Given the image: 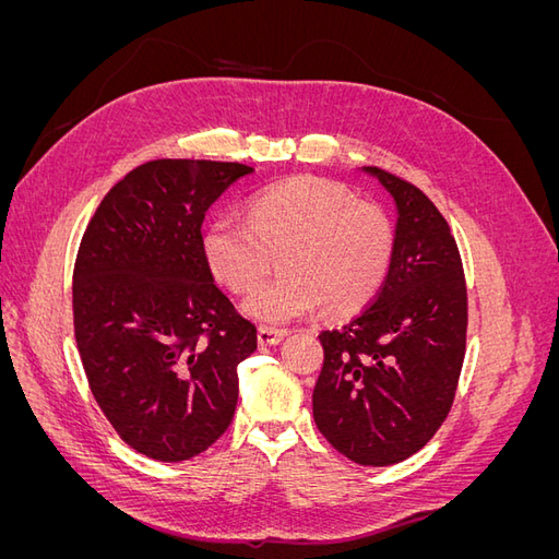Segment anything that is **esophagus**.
<instances>
[{
  "label": "esophagus",
  "mask_w": 559,
  "mask_h": 559,
  "mask_svg": "<svg viewBox=\"0 0 559 559\" xmlns=\"http://www.w3.org/2000/svg\"><path fill=\"white\" fill-rule=\"evenodd\" d=\"M259 345L261 347H270V345H277L282 343V337L286 335L284 329H270V326H259Z\"/></svg>",
  "instance_id": "34e87169"
}]
</instances>
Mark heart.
Returning <instances> with one entry per match:
<instances>
[{
    "label": "heart",
    "instance_id": "obj_1",
    "mask_svg": "<svg viewBox=\"0 0 559 559\" xmlns=\"http://www.w3.org/2000/svg\"><path fill=\"white\" fill-rule=\"evenodd\" d=\"M281 257L284 276L253 292L245 312L286 324L324 306L352 314L373 298L394 259L392 218L347 186L294 177L249 200L247 222L222 216L202 235V257L233 294H249Z\"/></svg>",
    "mask_w": 559,
    "mask_h": 559
}]
</instances>
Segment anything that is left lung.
<instances>
[{
	"label": "left lung",
	"instance_id": "obj_1",
	"mask_svg": "<svg viewBox=\"0 0 559 559\" xmlns=\"http://www.w3.org/2000/svg\"><path fill=\"white\" fill-rule=\"evenodd\" d=\"M399 207L394 259L376 298L345 326L321 331L324 366L312 394L317 429L361 466H389L425 448L460 382L468 298L460 249L415 183L366 167Z\"/></svg>",
	"mask_w": 559,
	"mask_h": 559
}]
</instances>
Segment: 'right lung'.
Masks as SVG:
<instances>
[{
	"instance_id": "right-lung-1",
	"label": "right lung",
	"mask_w": 559,
	"mask_h": 559,
	"mask_svg": "<svg viewBox=\"0 0 559 559\" xmlns=\"http://www.w3.org/2000/svg\"><path fill=\"white\" fill-rule=\"evenodd\" d=\"M242 163L151 160L99 202L72 282L74 337L114 431L156 462L205 452L233 421L257 326L214 284L202 222Z\"/></svg>"
}]
</instances>
